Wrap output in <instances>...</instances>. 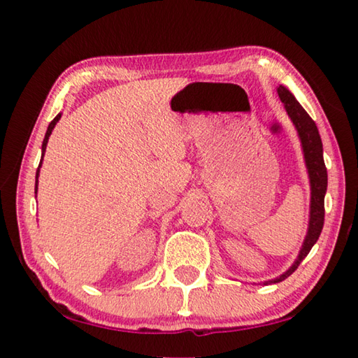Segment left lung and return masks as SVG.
Instances as JSON below:
<instances>
[{"label": "left lung", "mask_w": 358, "mask_h": 358, "mask_svg": "<svg viewBox=\"0 0 358 358\" xmlns=\"http://www.w3.org/2000/svg\"><path fill=\"white\" fill-rule=\"evenodd\" d=\"M278 96H280L284 107H286V112L290 117V120H292V123L295 124L296 132H299V137L301 141V148H303V155H305L308 175H310L311 205H310V224H308V234L305 237V241H303L301 245L299 257H296V260L287 271H284L281 276L275 278V280L266 281L265 284L284 281L287 276L292 275L294 271L299 268L301 260L308 256V252L311 251V248L317 241L320 232H322L324 216H325L324 199L327 192V169L324 162L322 141H320L317 126L286 87H282V85L278 87Z\"/></svg>", "instance_id": "obj_1"}]
</instances>
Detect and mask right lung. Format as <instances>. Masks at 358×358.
I'll return each instance as SVG.
<instances>
[{"label": "right lung", "instance_id": "add662e5", "mask_svg": "<svg viewBox=\"0 0 358 358\" xmlns=\"http://www.w3.org/2000/svg\"><path fill=\"white\" fill-rule=\"evenodd\" d=\"M59 118H62V113H58L55 118L52 120V123L48 124V128H47V132H45V137H44V142H42V156H44V153H45V148H47V142H48V137H50V134H52V131H53V128H55V124L58 123L59 121ZM41 166H42V159H41V162H39V167H38V172H36V186H34V192H38V177H39V169H41Z\"/></svg>", "mask_w": 358, "mask_h": 358}]
</instances>
